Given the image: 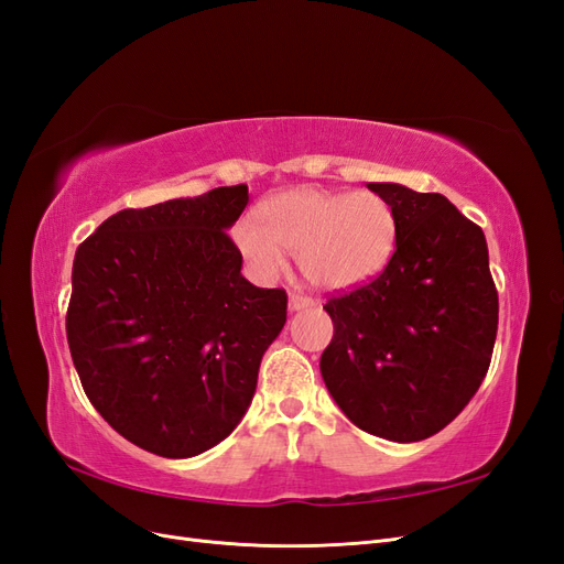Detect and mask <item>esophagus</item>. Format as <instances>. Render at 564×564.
<instances>
[{"mask_svg": "<svg viewBox=\"0 0 564 564\" xmlns=\"http://www.w3.org/2000/svg\"><path fill=\"white\" fill-rule=\"evenodd\" d=\"M315 301L311 296H303V294H289V311L296 313V311H305V308H313Z\"/></svg>", "mask_w": 564, "mask_h": 564, "instance_id": "obj_1", "label": "esophagus"}]
</instances>
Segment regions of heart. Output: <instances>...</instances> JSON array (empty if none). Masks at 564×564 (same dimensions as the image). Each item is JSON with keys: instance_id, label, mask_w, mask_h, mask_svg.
<instances>
[{"instance_id": "1", "label": "heart", "mask_w": 564, "mask_h": 564, "mask_svg": "<svg viewBox=\"0 0 564 564\" xmlns=\"http://www.w3.org/2000/svg\"><path fill=\"white\" fill-rule=\"evenodd\" d=\"M256 216L240 218L235 245L256 280L272 282L296 253L305 280L348 289L369 280L395 251L398 218L377 193H329L301 187L272 197Z\"/></svg>"}]
</instances>
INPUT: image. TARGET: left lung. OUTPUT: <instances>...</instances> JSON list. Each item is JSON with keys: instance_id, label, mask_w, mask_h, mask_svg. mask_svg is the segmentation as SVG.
<instances>
[{"instance_id": "8db88e82", "label": "left lung", "mask_w": 564, "mask_h": 564, "mask_svg": "<svg viewBox=\"0 0 564 564\" xmlns=\"http://www.w3.org/2000/svg\"><path fill=\"white\" fill-rule=\"evenodd\" d=\"M367 185L395 212V253L377 280L324 305L334 338L319 371L357 429L419 442L452 423L480 388L499 296L482 228L445 195Z\"/></svg>"}]
</instances>
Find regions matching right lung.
<instances>
[{
	"mask_svg": "<svg viewBox=\"0 0 564 564\" xmlns=\"http://www.w3.org/2000/svg\"><path fill=\"white\" fill-rule=\"evenodd\" d=\"M247 185L110 216L75 253L67 346L84 392L135 447L197 456L242 421L284 289L253 286L226 230Z\"/></svg>",
	"mask_w": 564,
	"mask_h": 564,
	"instance_id": "add662e5",
	"label": "right lung"
}]
</instances>
